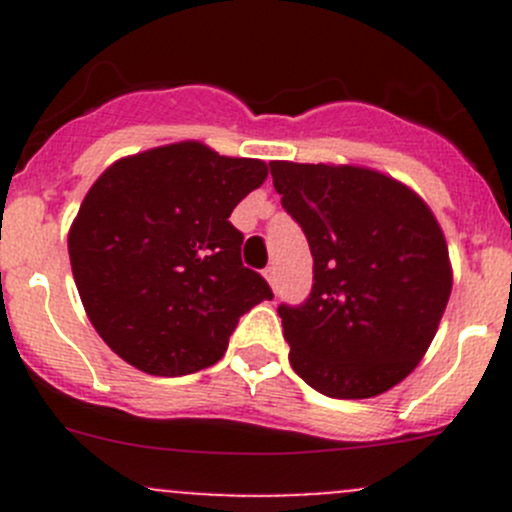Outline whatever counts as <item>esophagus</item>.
<instances>
[{
    "mask_svg": "<svg viewBox=\"0 0 512 512\" xmlns=\"http://www.w3.org/2000/svg\"><path fill=\"white\" fill-rule=\"evenodd\" d=\"M262 275L267 277V282H270V287L277 292V267H275V265L265 267V272H262Z\"/></svg>",
    "mask_w": 512,
    "mask_h": 512,
    "instance_id": "esophagus-1",
    "label": "esophagus"
}]
</instances>
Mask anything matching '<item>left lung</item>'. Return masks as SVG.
Masks as SVG:
<instances>
[{
  "label": "left lung",
  "mask_w": 512,
  "mask_h": 512,
  "mask_svg": "<svg viewBox=\"0 0 512 512\" xmlns=\"http://www.w3.org/2000/svg\"><path fill=\"white\" fill-rule=\"evenodd\" d=\"M270 173L314 260L309 297L277 307L289 364L332 399L384 394L426 354L451 297L441 227L376 170L272 160Z\"/></svg>",
  "instance_id": "8db88e82"
}]
</instances>
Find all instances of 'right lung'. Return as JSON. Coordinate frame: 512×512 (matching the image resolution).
Masks as SVG:
<instances>
[{
	"label": "right lung",
	"mask_w": 512,
	"mask_h": 512,
	"mask_svg": "<svg viewBox=\"0 0 512 512\" xmlns=\"http://www.w3.org/2000/svg\"><path fill=\"white\" fill-rule=\"evenodd\" d=\"M265 178L262 160L185 141L116 160L91 185L69 230L71 272L123 361L153 376L208 369L242 314L275 297L227 220Z\"/></svg>",
	"instance_id": "1"
}]
</instances>
